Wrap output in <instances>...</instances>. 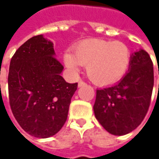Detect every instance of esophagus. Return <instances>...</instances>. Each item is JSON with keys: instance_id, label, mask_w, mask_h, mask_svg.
Returning <instances> with one entry per match:
<instances>
[{"instance_id": "obj_1", "label": "esophagus", "mask_w": 159, "mask_h": 159, "mask_svg": "<svg viewBox=\"0 0 159 159\" xmlns=\"http://www.w3.org/2000/svg\"><path fill=\"white\" fill-rule=\"evenodd\" d=\"M85 84H86V83L84 82V81H82V80H80V81H79V85H78V86H79V88H80V87L84 86Z\"/></svg>"}]
</instances>
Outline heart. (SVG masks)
<instances>
[{"label":"heart","instance_id":"b5f03b06","mask_svg":"<svg viewBox=\"0 0 159 159\" xmlns=\"http://www.w3.org/2000/svg\"><path fill=\"white\" fill-rule=\"evenodd\" d=\"M131 61L129 48L121 41L85 40L64 55L65 66L78 71L87 65V73L92 81L99 85L113 84L121 80L128 70Z\"/></svg>","mask_w":159,"mask_h":159}]
</instances>
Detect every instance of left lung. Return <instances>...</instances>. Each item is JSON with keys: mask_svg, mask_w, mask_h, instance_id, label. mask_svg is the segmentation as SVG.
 I'll return each mask as SVG.
<instances>
[{"mask_svg": "<svg viewBox=\"0 0 159 159\" xmlns=\"http://www.w3.org/2000/svg\"><path fill=\"white\" fill-rule=\"evenodd\" d=\"M153 85V63L150 55L140 49L131 56L128 72L119 82L96 90L95 118L111 134L130 133L148 112Z\"/></svg>", "mask_w": 159, "mask_h": 159, "instance_id": "8db88e82", "label": "left lung"}]
</instances>
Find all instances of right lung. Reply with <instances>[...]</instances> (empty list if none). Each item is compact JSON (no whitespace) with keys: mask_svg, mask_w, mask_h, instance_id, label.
Instances as JSON below:
<instances>
[{"mask_svg":"<svg viewBox=\"0 0 159 159\" xmlns=\"http://www.w3.org/2000/svg\"><path fill=\"white\" fill-rule=\"evenodd\" d=\"M41 34L18 48L9 64V104L17 123L34 137L55 135L64 125L78 83L61 76L64 66Z\"/></svg>","mask_w":159,"mask_h":159,"instance_id":"obj_1","label":"right lung"}]
</instances>
